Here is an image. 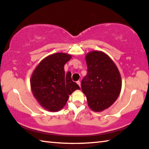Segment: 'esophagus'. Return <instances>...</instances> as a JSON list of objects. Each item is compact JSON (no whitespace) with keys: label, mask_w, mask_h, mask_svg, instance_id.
I'll return each mask as SVG.
<instances>
[{"label":"esophagus","mask_w":149,"mask_h":149,"mask_svg":"<svg viewBox=\"0 0 149 149\" xmlns=\"http://www.w3.org/2000/svg\"><path fill=\"white\" fill-rule=\"evenodd\" d=\"M77 85H79V87H81V82L79 81H77Z\"/></svg>","instance_id":"34e87169"}]
</instances>
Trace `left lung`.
<instances>
[{
	"label": "left lung",
	"mask_w": 149,
	"mask_h": 149,
	"mask_svg": "<svg viewBox=\"0 0 149 149\" xmlns=\"http://www.w3.org/2000/svg\"><path fill=\"white\" fill-rule=\"evenodd\" d=\"M87 74L81 81L82 92L88 106L94 112L109 108L118 99L122 89L119 70L108 55L99 50L85 56Z\"/></svg>",
	"instance_id": "left-lung-1"
}]
</instances>
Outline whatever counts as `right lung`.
I'll list each match as a JSON object with an SVG mask.
<instances>
[{"mask_svg":"<svg viewBox=\"0 0 149 149\" xmlns=\"http://www.w3.org/2000/svg\"><path fill=\"white\" fill-rule=\"evenodd\" d=\"M72 55L59 52L42 59L33 72L30 85L39 104L50 112H58L64 107L69 95L80 89L72 80L71 72L65 74L64 65Z\"/></svg>","mask_w":149,"mask_h":149,"instance_id":"right-lung-1","label":"right lung"}]
</instances>
